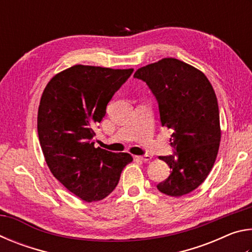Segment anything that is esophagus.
<instances>
[{
    "instance_id": "obj_1",
    "label": "esophagus",
    "mask_w": 252,
    "mask_h": 252,
    "mask_svg": "<svg viewBox=\"0 0 252 252\" xmlns=\"http://www.w3.org/2000/svg\"><path fill=\"white\" fill-rule=\"evenodd\" d=\"M135 159H138L140 161H143V162H149L152 159V158H151V156L144 155V156H135Z\"/></svg>"
}]
</instances>
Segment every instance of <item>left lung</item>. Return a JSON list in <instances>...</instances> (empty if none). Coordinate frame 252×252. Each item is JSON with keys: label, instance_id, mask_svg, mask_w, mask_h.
Masks as SVG:
<instances>
[{"label": "left lung", "instance_id": "obj_1", "mask_svg": "<svg viewBox=\"0 0 252 252\" xmlns=\"http://www.w3.org/2000/svg\"><path fill=\"white\" fill-rule=\"evenodd\" d=\"M159 105L162 126L172 129L176 152L159 157L171 169L157 186L160 192L181 197L206 180L218 155L221 130L219 106L207 76L180 60L165 58L135 71Z\"/></svg>", "mask_w": 252, "mask_h": 252}]
</instances>
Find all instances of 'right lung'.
I'll return each instance as SVG.
<instances>
[{
	"instance_id": "add662e5",
	"label": "right lung",
	"mask_w": 252,
	"mask_h": 252,
	"mask_svg": "<svg viewBox=\"0 0 252 252\" xmlns=\"http://www.w3.org/2000/svg\"><path fill=\"white\" fill-rule=\"evenodd\" d=\"M133 69L73 65L54 75L42 93L37 133L46 164L72 193L100 201L116 189L123 168L133 160L126 152L94 147V126Z\"/></svg>"
}]
</instances>
